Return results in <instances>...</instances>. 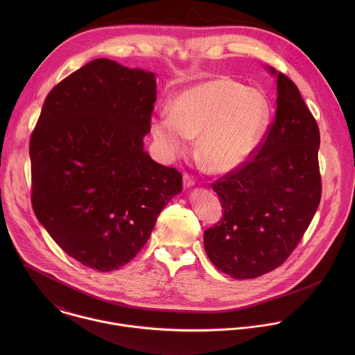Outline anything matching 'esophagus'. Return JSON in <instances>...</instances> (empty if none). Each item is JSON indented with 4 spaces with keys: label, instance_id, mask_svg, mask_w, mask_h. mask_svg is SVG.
<instances>
[{
    "label": "esophagus",
    "instance_id": "34e87169",
    "mask_svg": "<svg viewBox=\"0 0 355 355\" xmlns=\"http://www.w3.org/2000/svg\"><path fill=\"white\" fill-rule=\"evenodd\" d=\"M194 184H196V180L189 173H184L183 175V186L187 189V187H191Z\"/></svg>",
    "mask_w": 355,
    "mask_h": 355
}]
</instances>
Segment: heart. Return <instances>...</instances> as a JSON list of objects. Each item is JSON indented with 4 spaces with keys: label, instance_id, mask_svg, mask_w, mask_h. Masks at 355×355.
Wrapping results in <instances>:
<instances>
[{
    "label": "heart",
    "instance_id": "b5f03b06",
    "mask_svg": "<svg viewBox=\"0 0 355 355\" xmlns=\"http://www.w3.org/2000/svg\"><path fill=\"white\" fill-rule=\"evenodd\" d=\"M270 121V103L254 89L216 78L182 92L171 113L158 114L152 134L161 152L173 158L189 150L198 135L197 154L214 173H227L257 149Z\"/></svg>",
    "mask_w": 355,
    "mask_h": 355
}]
</instances>
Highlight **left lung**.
<instances>
[{
	"label": "left lung",
	"instance_id": "obj_1",
	"mask_svg": "<svg viewBox=\"0 0 355 355\" xmlns=\"http://www.w3.org/2000/svg\"><path fill=\"white\" fill-rule=\"evenodd\" d=\"M276 103L253 157L211 183L224 211L205 231L203 245L211 263L234 279L283 265L321 200L320 130L297 85L282 72Z\"/></svg>",
	"mask_w": 355,
	"mask_h": 355
}]
</instances>
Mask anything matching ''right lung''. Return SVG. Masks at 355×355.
Wrapping results in <instances>:
<instances>
[{
	"instance_id": "1",
	"label": "right lung",
	"mask_w": 355,
	"mask_h": 355,
	"mask_svg": "<svg viewBox=\"0 0 355 355\" xmlns=\"http://www.w3.org/2000/svg\"><path fill=\"white\" fill-rule=\"evenodd\" d=\"M154 73L97 58L55 85L30 139L31 203L85 266L116 270L142 250L182 173L144 150Z\"/></svg>"
}]
</instances>
